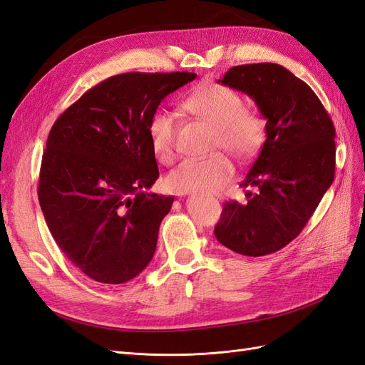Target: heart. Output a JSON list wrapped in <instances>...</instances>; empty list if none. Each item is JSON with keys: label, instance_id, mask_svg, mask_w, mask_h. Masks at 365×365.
<instances>
[{"label": "heart", "instance_id": "b5f03b06", "mask_svg": "<svg viewBox=\"0 0 365 365\" xmlns=\"http://www.w3.org/2000/svg\"><path fill=\"white\" fill-rule=\"evenodd\" d=\"M181 106L187 114L213 128L212 149H224L240 161L252 158L264 140V121L259 113L244 108L233 88L202 83L187 94ZM153 155L169 164L175 157V123L169 113L155 111L148 123ZM235 168L222 153L201 160H184L168 175L165 185L175 193H215L233 176Z\"/></svg>", "mask_w": 365, "mask_h": 365}]
</instances>
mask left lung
Returning a JSON list of instances; mask_svg holds the SVG:
<instances>
[{"instance_id":"1","label":"left lung","mask_w":365,"mask_h":365,"mask_svg":"<svg viewBox=\"0 0 365 365\" xmlns=\"http://www.w3.org/2000/svg\"><path fill=\"white\" fill-rule=\"evenodd\" d=\"M217 82L252 98L267 140L240 182L254 192L225 202L215 236L242 256H267L300 235L332 185L335 128L311 86L279 63L239 65Z\"/></svg>"}]
</instances>
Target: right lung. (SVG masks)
I'll return each mask as SVG.
<instances>
[{
	"mask_svg": "<svg viewBox=\"0 0 365 365\" xmlns=\"http://www.w3.org/2000/svg\"><path fill=\"white\" fill-rule=\"evenodd\" d=\"M195 73H125L86 91L50 130L38 197L68 260L96 282L120 284L145 269L175 197L148 193L160 172L150 115Z\"/></svg>",
	"mask_w": 365,
	"mask_h": 365,
	"instance_id": "1",
	"label": "right lung"
}]
</instances>
